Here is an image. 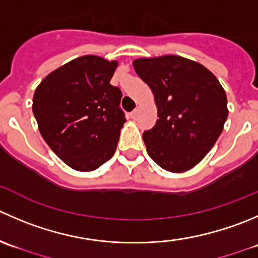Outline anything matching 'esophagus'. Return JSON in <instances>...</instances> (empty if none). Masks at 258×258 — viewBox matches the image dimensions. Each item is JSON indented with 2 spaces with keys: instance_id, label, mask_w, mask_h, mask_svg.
<instances>
[{
  "instance_id": "esophagus-1",
  "label": "esophagus",
  "mask_w": 258,
  "mask_h": 258,
  "mask_svg": "<svg viewBox=\"0 0 258 258\" xmlns=\"http://www.w3.org/2000/svg\"><path fill=\"white\" fill-rule=\"evenodd\" d=\"M130 116H131L132 119H136L137 117H139V109H134V111L130 113Z\"/></svg>"
}]
</instances>
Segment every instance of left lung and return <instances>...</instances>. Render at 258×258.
I'll return each mask as SVG.
<instances>
[{"label": "left lung", "mask_w": 258, "mask_h": 258, "mask_svg": "<svg viewBox=\"0 0 258 258\" xmlns=\"http://www.w3.org/2000/svg\"><path fill=\"white\" fill-rule=\"evenodd\" d=\"M134 68L157 106L156 124L142 135L147 154L167 171L191 169L223 131L226 92L206 67L182 56L137 59Z\"/></svg>", "instance_id": "obj_1"}]
</instances>
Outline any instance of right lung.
<instances>
[{
    "label": "right lung",
    "instance_id": "add662e5",
    "mask_svg": "<svg viewBox=\"0 0 258 258\" xmlns=\"http://www.w3.org/2000/svg\"><path fill=\"white\" fill-rule=\"evenodd\" d=\"M116 67L86 55L51 72L35 91L32 112L42 139L79 171L98 169L116 151L126 122L121 89L109 83Z\"/></svg>",
    "mask_w": 258,
    "mask_h": 258
}]
</instances>
